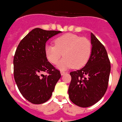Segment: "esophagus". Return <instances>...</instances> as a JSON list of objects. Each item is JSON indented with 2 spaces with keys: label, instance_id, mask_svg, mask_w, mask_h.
<instances>
[{
  "label": "esophagus",
  "instance_id": "obj_1",
  "mask_svg": "<svg viewBox=\"0 0 122 122\" xmlns=\"http://www.w3.org/2000/svg\"><path fill=\"white\" fill-rule=\"evenodd\" d=\"M65 74V72H64V71H61V75H64V74Z\"/></svg>",
  "mask_w": 122,
  "mask_h": 122
}]
</instances>
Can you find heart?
Masks as SVG:
<instances>
[{
    "mask_svg": "<svg viewBox=\"0 0 122 122\" xmlns=\"http://www.w3.org/2000/svg\"><path fill=\"white\" fill-rule=\"evenodd\" d=\"M54 44H47L45 48L46 57L51 64L56 65L63 56L59 69H66L73 66L82 68L87 63L92 51V45L86 38L72 34H66L54 40Z\"/></svg>",
    "mask_w": 122,
    "mask_h": 122,
    "instance_id": "1",
    "label": "heart"
}]
</instances>
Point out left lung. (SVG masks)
I'll use <instances>...</instances> for the list:
<instances>
[{
	"mask_svg": "<svg viewBox=\"0 0 122 122\" xmlns=\"http://www.w3.org/2000/svg\"><path fill=\"white\" fill-rule=\"evenodd\" d=\"M92 51L82 69L70 72L69 98L80 107H89L102 98L107 90L110 62L105 46L91 33Z\"/></svg>",
	"mask_w": 122,
	"mask_h": 122,
	"instance_id": "obj_1",
	"label": "left lung"
}]
</instances>
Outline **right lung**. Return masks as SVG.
Here are the masks:
<instances>
[{
    "instance_id": "obj_1",
    "label": "right lung",
    "mask_w": 122,
    "mask_h": 122,
    "mask_svg": "<svg viewBox=\"0 0 122 122\" xmlns=\"http://www.w3.org/2000/svg\"><path fill=\"white\" fill-rule=\"evenodd\" d=\"M59 30L36 28L23 38L14 57V76L20 93L29 102L42 104L50 99L60 71L46 57V43ZM46 71L48 75L41 73Z\"/></svg>"
}]
</instances>
